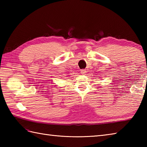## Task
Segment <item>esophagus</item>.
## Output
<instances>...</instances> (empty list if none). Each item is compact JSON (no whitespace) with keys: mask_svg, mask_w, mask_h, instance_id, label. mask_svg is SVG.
Returning a JSON list of instances; mask_svg holds the SVG:
<instances>
[{"mask_svg":"<svg viewBox=\"0 0 147 147\" xmlns=\"http://www.w3.org/2000/svg\"><path fill=\"white\" fill-rule=\"evenodd\" d=\"M86 69L81 70V73H82V74H86Z\"/></svg>","mask_w":147,"mask_h":147,"instance_id":"1","label":"esophagus"}]
</instances>
